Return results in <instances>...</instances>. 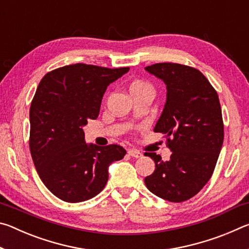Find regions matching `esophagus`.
<instances>
[{
  "label": "esophagus",
  "mask_w": 249,
  "mask_h": 249,
  "mask_svg": "<svg viewBox=\"0 0 249 249\" xmlns=\"http://www.w3.org/2000/svg\"><path fill=\"white\" fill-rule=\"evenodd\" d=\"M128 155L132 156V157H134V158H141L142 156V154L141 153V151H138L136 149H129L128 150Z\"/></svg>",
  "instance_id": "esophagus-1"
}]
</instances>
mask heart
<instances>
[{"mask_svg": "<svg viewBox=\"0 0 249 249\" xmlns=\"http://www.w3.org/2000/svg\"><path fill=\"white\" fill-rule=\"evenodd\" d=\"M140 90H150L153 91V87L150 86L149 83L145 81H142V80H135L129 86V91H140Z\"/></svg>", "mask_w": 249, "mask_h": 249, "instance_id": "b5f03b06", "label": "heart"}]
</instances>
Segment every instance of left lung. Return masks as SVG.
<instances>
[{
    "label": "left lung",
    "instance_id": "left-lung-1",
    "mask_svg": "<svg viewBox=\"0 0 249 249\" xmlns=\"http://www.w3.org/2000/svg\"><path fill=\"white\" fill-rule=\"evenodd\" d=\"M167 86V101L155 126L167 138L172 154L168 161L155 153L154 174L145 184L163 200L183 202L210 180L224 140V124L216 91L193 67L160 62L145 68Z\"/></svg>",
    "mask_w": 249,
    "mask_h": 249
}]
</instances>
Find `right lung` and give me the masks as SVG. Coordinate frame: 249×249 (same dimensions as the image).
I'll list each match as a JSON object with an SVG mask.
<instances>
[{
    "label": "right lung",
    "instance_id": "obj_1",
    "mask_svg": "<svg viewBox=\"0 0 249 249\" xmlns=\"http://www.w3.org/2000/svg\"><path fill=\"white\" fill-rule=\"evenodd\" d=\"M128 70L75 64L39 82L29 109V149L39 178L60 200L77 203L99 195L108 166L124 158L120 145H87L82 126L98 117L107 86Z\"/></svg>",
    "mask_w": 249,
    "mask_h": 249
}]
</instances>
